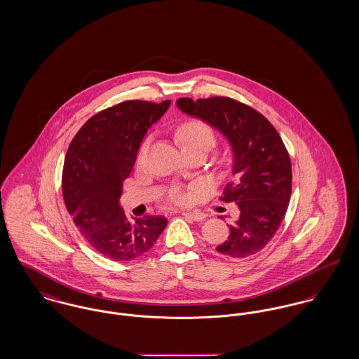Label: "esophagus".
Instances as JSON below:
<instances>
[{
  "mask_svg": "<svg viewBox=\"0 0 359 359\" xmlns=\"http://www.w3.org/2000/svg\"><path fill=\"white\" fill-rule=\"evenodd\" d=\"M183 216L186 219L193 221H202L206 219V215L202 212H187V213H183Z\"/></svg>",
  "mask_w": 359,
  "mask_h": 359,
  "instance_id": "34e87169",
  "label": "esophagus"
}]
</instances>
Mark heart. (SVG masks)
I'll use <instances>...</instances> for the list:
<instances>
[{
  "mask_svg": "<svg viewBox=\"0 0 359 359\" xmlns=\"http://www.w3.org/2000/svg\"><path fill=\"white\" fill-rule=\"evenodd\" d=\"M177 138L180 140L183 149L186 151L195 150L199 147H212L215 144V131L213 128L201 120H191L186 121L177 131ZM146 151V144L142 147V154ZM173 201L176 203H183L186 202V195L183 194H176L173 196Z\"/></svg>",
  "mask_w": 359,
  "mask_h": 359,
  "instance_id": "heart-1",
  "label": "heart"
}]
</instances>
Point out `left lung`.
<instances>
[{
	"label": "left lung",
	"instance_id": "obj_1",
	"mask_svg": "<svg viewBox=\"0 0 359 359\" xmlns=\"http://www.w3.org/2000/svg\"><path fill=\"white\" fill-rule=\"evenodd\" d=\"M177 107L216 127L233 150V180L221 201L235 202L241 215L228 225L231 233L216 250L232 258L261 251L285 216L292 187L290 154L276 128L259 111L229 97H184Z\"/></svg>",
	"mask_w": 359,
	"mask_h": 359
}]
</instances>
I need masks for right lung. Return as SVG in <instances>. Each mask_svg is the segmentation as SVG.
<instances>
[{"label":"right lung","mask_w":359,"mask_h":359,"mask_svg":"<svg viewBox=\"0 0 359 359\" xmlns=\"http://www.w3.org/2000/svg\"><path fill=\"white\" fill-rule=\"evenodd\" d=\"M169 105V100L120 102L91 116L68 147L62 169L67 210L87 243L113 261L149 251L168 224L164 216L128 219L118 198L147 130Z\"/></svg>","instance_id":"1"}]
</instances>
